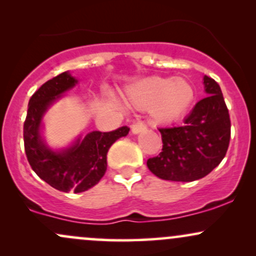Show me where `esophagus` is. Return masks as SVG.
I'll return each instance as SVG.
<instances>
[{
    "label": "esophagus",
    "mask_w": 256,
    "mask_h": 256,
    "mask_svg": "<svg viewBox=\"0 0 256 256\" xmlns=\"http://www.w3.org/2000/svg\"><path fill=\"white\" fill-rule=\"evenodd\" d=\"M146 128V124L143 122H134V125L131 126V131H132V134H140V132H142V131H144Z\"/></svg>",
    "instance_id": "obj_1"
}]
</instances>
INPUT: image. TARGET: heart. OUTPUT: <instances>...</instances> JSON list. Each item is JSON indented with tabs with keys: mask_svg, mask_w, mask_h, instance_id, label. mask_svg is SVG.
<instances>
[{
	"mask_svg": "<svg viewBox=\"0 0 256 256\" xmlns=\"http://www.w3.org/2000/svg\"><path fill=\"white\" fill-rule=\"evenodd\" d=\"M124 98L132 107L149 110L155 122L168 124L183 116L192 107L195 90L184 78L154 76L128 85Z\"/></svg>",
	"mask_w": 256,
	"mask_h": 256,
	"instance_id": "heart-1",
	"label": "heart"
}]
</instances>
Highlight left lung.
<instances>
[{
  "label": "left lung",
  "mask_w": 256,
  "mask_h": 256,
  "mask_svg": "<svg viewBox=\"0 0 256 256\" xmlns=\"http://www.w3.org/2000/svg\"><path fill=\"white\" fill-rule=\"evenodd\" d=\"M208 96L195 104L184 125L158 128L162 152L148 158L152 173L165 180L194 182L222 162L231 136V122L219 84L204 77Z\"/></svg>",
  "instance_id": "left-lung-1"
}]
</instances>
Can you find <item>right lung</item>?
Instances as JSON below:
<instances>
[{
	"label": "right lung",
	"mask_w": 256,
	"mask_h": 256,
	"mask_svg": "<svg viewBox=\"0 0 256 256\" xmlns=\"http://www.w3.org/2000/svg\"><path fill=\"white\" fill-rule=\"evenodd\" d=\"M78 80L70 72L56 76L38 89L28 101L24 122V144L28 164L40 179L60 192H83L92 188L107 170L110 146L125 137L128 126L110 132H89L79 136L72 146L54 150L42 137V120L48 108Z\"/></svg>",
	"instance_id": "1"
}]
</instances>
